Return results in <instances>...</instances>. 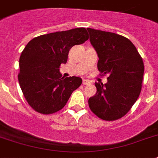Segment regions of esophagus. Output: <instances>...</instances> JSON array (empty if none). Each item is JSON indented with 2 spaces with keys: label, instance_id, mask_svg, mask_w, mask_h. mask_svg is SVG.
<instances>
[{
  "label": "esophagus",
  "instance_id": "obj_1",
  "mask_svg": "<svg viewBox=\"0 0 158 158\" xmlns=\"http://www.w3.org/2000/svg\"><path fill=\"white\" fill-rule=\"evenodd\" d=\"M91 84V81L88 80V79H83V84H84V85H87V84Z\"/></svg>",
  "mask_w": 158,
  "mask_h": 158
}]
</instances>
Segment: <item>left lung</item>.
Instances as JSON below:
<instances>
[{
	"label": "left lung",
	"mask_w": 158,
	"mask_h": 158,
	"mask_svg": "<svg viewBox=\"0 0 158 158\" xmlns=\"http://www.w3.org/2000/svg\"><path fill=\"white\" fill-rule=\"evenodd\" d=\"M98 56V69L107 84L95 83L97 93L89 99L91 111L99 118L114 121L127 114L142 90L143 58L129 40L118 34L87 28Z\"/></svg>",
	"instance_id": "left-lung-1"
}]
</instances>
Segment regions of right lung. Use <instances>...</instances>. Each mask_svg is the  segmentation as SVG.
I'll return each mask as SVG.
<instances>
[{
    "label": "right lung",
    "instance_id": "obj_1",
    "mask_svg": "<svg viewBox=\"0 0 158 158\" xmlns=\"http://www.w3.org/2000/svg\"><path fill=\"white\" fill-rule=\"evenodd\" d=\"M89 39L85 28H75L37 36L26 44L20 57L18 80L26 100L34 110L51 114L65 106L73 91L81 85L79 77L64 78L61 64L69 51Z\"/></svg>",
    "mask_w": 158,
    "mask_h": 158
}]
</instances>
